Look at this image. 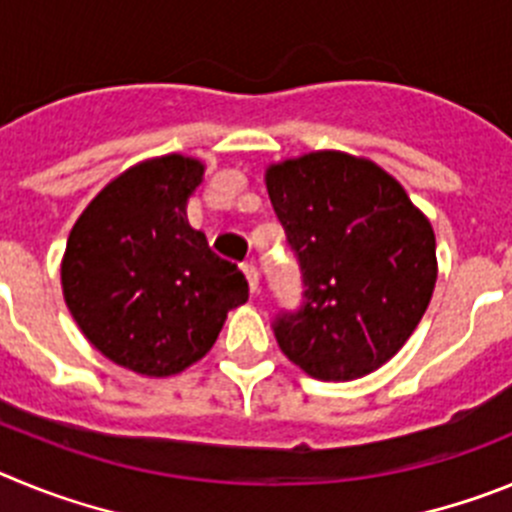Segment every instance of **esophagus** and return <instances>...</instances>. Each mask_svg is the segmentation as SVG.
<instances>
[{
	"instance_id": "obj_1",
	"label": "esophagus",
	"mask_w": 512,
	"mask_h": 512,
	"mask_svg": "<svg viewBox=\"0 0 512 512\" xmlns=\"http://www.w3.org/2000/svg\"><path fill=\"white\" fill-rule=\"evenodd\" d=\"M242 273H245L252 293H257V288H260V273H257L255 262H242Z\"/></svg>"
}]
</instances>
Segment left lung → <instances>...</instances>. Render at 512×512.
I'll list each match as a JSON object with an SVG mask.
<instances>
[{"mask_svg": "<svg viewBox=\"0 0 512 512\" xmlns=\"http://www.w3.org/2000/svg\"><path fill=\"white\" fill-rule=\"evenodd\" d=\"M265 186L306 283V306L275 324L278 347L316 380L370 375L411 339L434 296L428 216L388 170L342 150L270 163Z\"/></svg>", "mask_w": 512, "mask_h": 512, "instance_id": "left-lung-1", "label": "left lung"}]
</instances>
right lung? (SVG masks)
Instances as JSON below:
<instances>
[{
	"instance_id": "1",
	"label": "right lung",
	"mask_w": 512,
	"mask_h": 512,
	"mask_svg": "<svg viewBox=\"0 0 512 512\" xmlns=\"http://www.w3.org/2000/svg\"><path fill=\"white\" fill-rule=\"evenodd\" d=\"M204 170L178 153L142 160L101 188L68 234V311L104 357L137 375L170 377L199 362L250 296L239 267L186 219Z\"/></svg>"
}]
</instances>
